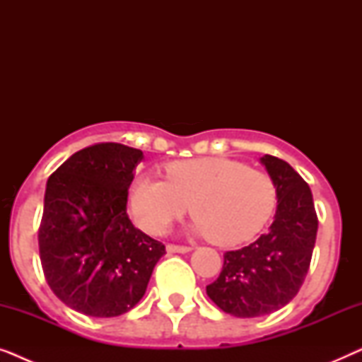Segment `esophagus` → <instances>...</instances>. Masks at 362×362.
<instances>
[{
  "label": "esophagus",
  "mask_w": 362,
  "mask_h": 362,
  "mask_svg": "<svg viewBox=\"0 0 362 362\" xmlns=\"http://www.w3.org/2000/svg\"><path fill=\"white\" fill-rule=\"evenodd\" d=\"M166 250L170 252V254H186V252L191 250V247L187 245H175V244H168L166 245Z\"/></svg>",
  "instance_id": "1"
}]
</instances>
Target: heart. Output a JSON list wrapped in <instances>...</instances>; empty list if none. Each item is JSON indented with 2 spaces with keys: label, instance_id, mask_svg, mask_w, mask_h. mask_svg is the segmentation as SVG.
<instances>
[{
  "label": "heart",
  "instance_id": "b5f03b06",
  "mask_svg": "<svg viewBox=\"0 0 362 362\" xmlns=\"http://www.w3.org/2000/svg\"><path fill=\"white\" fill-rule=\"evenodd\" d=\"M166 181L138 176L132 182L128 204L136 224L161 234L189 211L194 230L216 244L235 245L254 237L270 219L276 204L272 177L229 158H196L165 166Z\"/></svg>",
  "mask_w": 362,
  "mask_h": 362
}]
</instances>
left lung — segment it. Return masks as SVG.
<instances>
[{
  "mask_svg": "<svg viewBox=\"0 0 362 362\" xmlns=\"http://www.w3.org/2000/svg\"><path fill=\"white\" fill-rule=\"evenodd\" d=\"M276 187V212L267 234L224 254L207 296L226 313L255 318L284 308L298 293L313 255L318 217L310 186L288 163L260 158Z\"/></svg>",
  "mask_w": 362,
  "mask_h": 362,
  "instance_id": "1",
  "label": "left lung"
}]
</instances>
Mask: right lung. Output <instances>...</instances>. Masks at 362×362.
<instances>
[{
    "label": "right lung",
    "mask_w": 362,
    "mask_h": 362,
    "mask_svg": "<svg viewBox=\"0 0 362 362\" xmlns=\"http://www.w3.org/2000/svg\"><path fill=\"white\" fill-rule=\"evenodd\" d=\"M141 160L136 148L97 143L49 176L39 257L54 295L78 313L112 318L130 311L166 254L127 214L128 187Z\"/></svg>",
    "instance_id": "obj_1"
}]
</instances>
